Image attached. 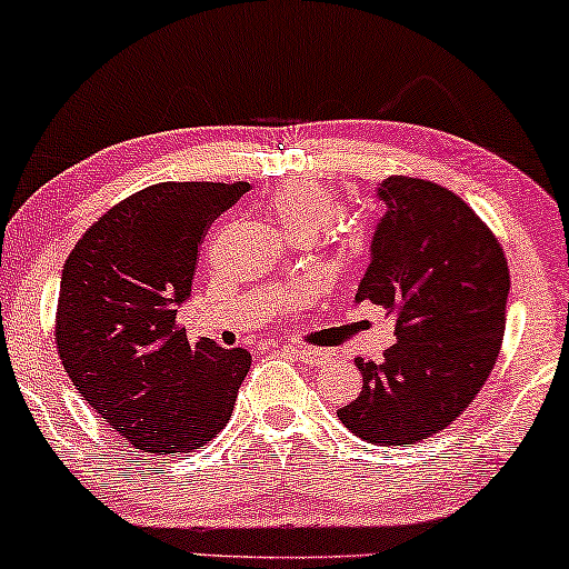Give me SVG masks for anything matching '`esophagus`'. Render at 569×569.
I'll list each match as a JSON object with an SVG mask.
<instances>
[{
    "instance_id": "34e87169",
    "label": "esophagus",
    "mask_w": 569,
    "mask_h": 569,
    "mask_svg": "<svg viewBox=\"0 0 569 569\" xmlns=\"http://www.w3.org/2000/svg\"><path fill=\"white\" fill-rule=\"evenodd\" d=\"M289 351L305 365H322L328 359V355H322L320 349H312V347H289Z\"/></svg>"
}]
</instances>
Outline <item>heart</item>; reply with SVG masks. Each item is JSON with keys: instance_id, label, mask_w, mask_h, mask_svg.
Masks as SVG:
<instances>
[{"instance_id": "b5f03b06", "label": "heart", "mask_w": 569, "mask_h": 569, "mask_svg": "<svg viewBox=\"0 0 569 569\" xmlns=\"http://www.w3.org/2000/svg\"><path fill=\"white\" fill-rule=\"evenodd\" d=\"M268 210L283 231L297 239H312L326 231L338 212V201L326 186L315 181H293L278 186L268 197Z\"/></svg>"}]
</instances>
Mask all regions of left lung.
<instances>
[{"label": "left lung", "mask_w": 569, "mask_h": 569, "mask_svg": "<svg viewBox=\"0 0 569 569\" xmlns=\"http://www.w3.org/2000/svg\"><path fill=\"white\" fill-rule=\"evenodd\" d=\"M355 301L397 320L380 362L357 357L362 391L338 420L370 443H420L457 420L491 376L507 326L509 264L491 228L433 181L391 176Z\"/></svg>", "instance_id": "1"}]
</instances>
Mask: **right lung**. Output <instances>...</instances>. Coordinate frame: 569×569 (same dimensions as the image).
<instances>
[{
    "label": "right lung",
    "mask_w": 569,
    "mask_h": 569,
    "mask_svg": "<svg viewBox=\"0 0 569 569\" xmlns=\"http://www.w3.org/2000/svg\"><path fill=\"white\" fill-rule=\"evenodd\" d=\"M247 181L154 183L91 222L68 254L54 341L86 405L128 443L176 457L226 428L251 368L247 349L189 341V299L207 228Z\"/></svg>",
    "instance_id": "1"
}]
</instances>
